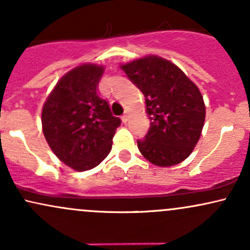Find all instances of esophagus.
Instances as JSON below:
<instances>
[{
  "instance_id": "1",
  "label": "esophagus",
  "mask_w": 250,
  "mask_h": 250,
  "mask_svg": "<svg viewBox=\"0 0 250 250\" xmlns=\"http://www.w3.org/2000/svg\"><path fill=\"white\" fill-rule=\"evenodd\" d=\"M121 119H122V122L123 123H127L128 122V115H122Z\"/></svg>"
}]
</instances>
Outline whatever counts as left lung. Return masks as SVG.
Returning <instances> with one entry per match:
<instances>
[{
  "label": "left lung",
  "instance_id": "1",
  "mask_svg": "<svg viewBox=\"0 0 250 250\" xmlns=\"http://www.w3.org/2000/svg\"><path fill=\"white\" fill-rule=\"evenodd\" d=\"M120 67L146 99L150 127L137 148L157 167L179 165L202 134L206 105L197 85L175 63L147 55Z\"/></svg>",
  "mask_w": 250,
  "mask_h": 250
}]
</instances>
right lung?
Listing matches in <instances>:
<instances>
[{
    "label": "right lung",
    "mask_w": 250,
    "mask_h": 250,
    "mask_svg": "<svg viewBox=\"0 0 250 250\" xmlns=\"http://www.w3.org/2000/svg\"><path fill=\"white\" fill-rule=\"evenodd\" d=\"M104 65L83 63L57 81L42 107V131L57 159L76 171L97 167L121 120L99 94Z\"/></svg>",
    "instance_id": "1"
}]
</instances>
